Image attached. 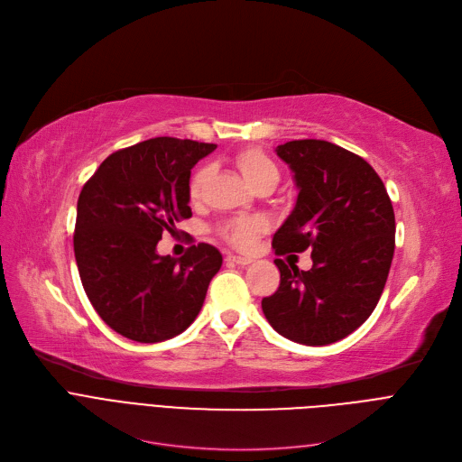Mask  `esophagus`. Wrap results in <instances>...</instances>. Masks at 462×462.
Masks as SVG:
<instances>
[{
  "label": "esophagus",
  "mask_w": 462,
  "mask_h": 462,
  "mask_svg": "<svg viewBox=\"0 0 462 462\" xmlns=\"http://www.w3.org/2000/svg\"><path fill=\"white\" fill-rule=\"evenodd\" d=\"M226 261L227 263H231V264H238V266H248L250 263H252V259L250 257H242V255H227L226 257Z\"/></svg>",
  "instance_id": "1"
}]
</instances>
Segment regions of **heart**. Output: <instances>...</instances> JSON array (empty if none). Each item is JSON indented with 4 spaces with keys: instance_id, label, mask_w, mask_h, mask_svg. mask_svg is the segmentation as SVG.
I'll list each match as a JSON object with an SVG mask.
<instances>
[{
    "instance_id": "heart-1",
    "label": "heart",
    "mask_w": 462,
    "mask_h": 462,
    "mask_svg": "<svg viewBox=\"0 0 462 462\" xmlns=\"http://www.w3.org/2000/svg\"><path fill=\"white\" fill-rule=\"evenodd\" d=\"M235 166L254 189L259 188H274L280 180V170L276 162L270 158L263 149L252 147L240 151L235 156ZM207 177V168H199L192 179H189L188 192L189 198L198 199L201 196V186ZM264 231V222L259 218H242L227 222L220 227V235L235 248H248L255 242V238Z\"/></svg>"
}]
</instances>
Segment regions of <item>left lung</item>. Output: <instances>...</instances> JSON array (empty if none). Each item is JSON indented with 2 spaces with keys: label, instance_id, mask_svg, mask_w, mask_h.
<instances>
[{
  "label": "left lung",
  "instance_id": "1",
  "mask_svg": "<svg viewBox=\"0 0 462 462\" xmlns=\"http://www.w3.org/2000/svg\"><path fill=\"white\" fill-rule=\"evenodd\" d=\"M294 173L298 198L276 231V255L311 250L313 266L276 259L280 287L263 298L278 334L302 345H330L369 319L395 250V216L384 182L367 162L324 140L276 147Z\"/></svg>",
  "mask_w": 462,
  "mask_h": 462
}]
</instances>
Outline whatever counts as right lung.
Returning a JSON list of instances; mask_svg holds the SVG:
<instances>
[{
  "label": "right lung",
  "mask_w": 462,
  "mask_h": 462,
  "mask_svg": "<svg viewBox=\"0 0 462 462\" xmlns=\"http://www.w3.org/2000/svg\"><path fill=\"white\" fill-rule=\"evenodd\" d=\"M214 143L154 138L107 156L78 198L74 255L100 319L138 341H166L201 311L222 254L198 244L180 259L158 255L164 231L192 216L189 173Z\"/></svg>",
  "instance_id": "1"
}]
</instances>
